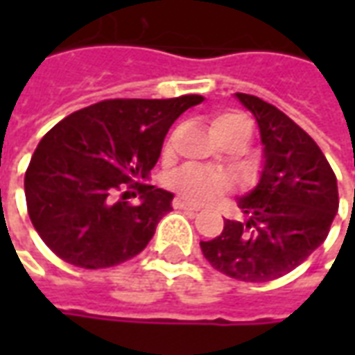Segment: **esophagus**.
<instances>
[{"instance_id":"1","label":"esophagus","mask_w":355,"mask_h":355,"mask_svg":"<svg viewBox=\"0 0 355 355\" xmlns=\"http://www.w3.org/2000/svg\"><path fill=\"white\" fill-rule=\"evenodd\" d=\"M173 207L175 209H180V211H192V213H196V211H200V205H193V203H190V201L186 200H180V198H177V200L173 201Z\"/></svg>"}]
</instances>
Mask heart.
I'll list each match as a JSON object with an SVG mask.
<instances>
[{
    "instance_id": "obj_1",
    "label": "heart",
    "mask_w": 355,
    "mask_h": 355,
    "mask_svg": "<svg viewBox=\"0 0 355 355\" xmlns=\"http://www.w3.org/2000/svg\"><path fill=\"white\" fill-rule=\"evenodd\" d=\"M213 131L220 140L230 139L236 135H247L251 139V123L241 114H224V116L216 117L213 121ZM173 144H175V137H171L165 144L167 154L173 152ZM171 186L184 200L193 201V203H207V201L216 200L228 192L230 180L218 171L205 169V167H198V165H186L173 175Z\"/></svg>"
}]
</instances>
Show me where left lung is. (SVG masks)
Listing matches in <instances>:
<instances>
[{"label":"left lung","mask_w":355,"mask_h":355,"mask_svg":"<svg viewBox=\"0 0 355 355\" xmlns=\"http://www.w3.org/2000/svg\"><path fill=\"white\" fill-rule=\"evenodd\" d=\"M253 112L264 144V169L253 192L239 200L247 223L200 247L209 264L239 282L264 283L289 274L325 241L338 211L336 177L313 139L259 96L236 93Z\"/></svg>","instance_id":"8db88e82"}]
</instances>
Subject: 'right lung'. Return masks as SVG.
I'll return each mask as SVG.
<instances>
[{
  "label": "right lung",
  "mask_w": 355,
  "mask_h": 355,
  "mask_svg": "<svg viewBox=\"0 0 355 355\" xmlns=\"http://www.w3.org/2000/svg\"><path fill=\"white\" fill-rule=\"evenodd\" d=\"M201 101L110 98L58 121L24 177L28 215L43 243L85 270L117 266L144 251L173 209V193L144 182L171 125ZM129 195L139 196L137 206Z\"/></svg>",
  "instance_id": "add662e5"
}]
</instances>
